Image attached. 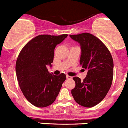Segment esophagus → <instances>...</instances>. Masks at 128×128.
<instances>
[{
	"label": "esophagus",
	"instance_id": "1",
	"mask_svg": "<svg viewBox=\"0 0 128 128\" xmlns=\"http://www.w3.org/2000/svg\"><path fill=\"white\" fill-rule=\"evenodd\" d=\"M66 79H68V80H72V77L68 75H66Z\"/></svg>",
	"mask_w": 128,
	"mask_h": 128
}]
</instances>
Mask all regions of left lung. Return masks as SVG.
Listing matches in <instances>:
<instances>
[{
    "label": "left lung",
    "instance_id": "obj_1",
    "mask_svg": "<svg viewBox=\"0 0 128 128\" xmlns=\"http://www.w3.org/2000/svg\"><path fill=\"white\" fill-rule=\"evenodd\" d=\"M80 44V65L87 70L83 81L74 77L76 86L71 91L74 100L81 106H96L108 94L114 78V61L110 52L101 40L87 32L70 35Z\"/></svg>",
    "mask_w": 128,
    "mask_h": 128
}]
</instances>
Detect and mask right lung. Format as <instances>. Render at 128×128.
Returning a JSON list of instances; mask_svg holds the SVG:
<instances>
[{
  "instance_id": "add662e5",
  "label": "right lung",
  "mask_w": 128,
  "mask_h": 128,
  "mask_svg": "<svg viewBox=\"0 0 128 128\" xmlns=\"http://www.w3.org/2000/svg\"><path fill=\"white\" fill-rule=\"evenodd\" d=\"M68 34L38 35L28 42L18 54L16 74L20 90L34 106L43 108L54 102L66 75L50 74L47 65L53 62L54 48Z\"/></svg>"
}]
</instances>
